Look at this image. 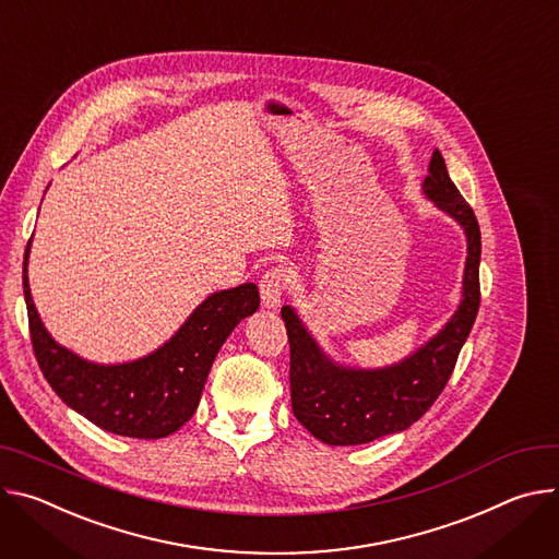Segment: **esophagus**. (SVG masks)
Wrapping results in <instances>:
<instances>
[{
    "label": "esophagus",
    "instance_id": "34e87169",
    "mask_svg": "<svg viewBox=\"0 0 559 559\" xmlns=\"http://www.w3.org/2000/svg\"><path fill=\"white\" fill-rule=\"evenodd\" d=\"M290 284V271L284 266H275L269 269L260 282V293H262V301L266 308H275L282 301V295L286 293Z\"/></svg>",
    "mask_w": 559,
    "mask_h": 559
}]
</instances>
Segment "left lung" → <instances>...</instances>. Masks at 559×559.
Segmentation results:
<instances>
[{
  "mask_svg": "<svg viewBox=\"0 0 559 559\" xmlns=\"http://www.w3.org/2000/svg\"><path fill=\"white\" fill-rule=\"evenodd\" d=\"M421 191L466 233L468 255L462 301L444 329L400 364L361 370L331 361L290 306L282 318L290 344V404L297 421L331 447H353L393 436L417 421L444 391L479 308V224L451 181L436 148Z\"/></svg>",
  "mask_w": 559,
  "mask_h": 559,
  "instance_id": "8db88e82",
  "label": "left lung"
}]
</instances>
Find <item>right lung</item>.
Wrapping results in <instances>:
<instances>
[{"label": "right lung", "mask_w": 559, "mask_h": 559, "mask_svg": "<svg viewBox=\"0 0 559 559\" xmlns=\"http://www.w3.org/2000/svg\"><path fill=\"white\" fill-rule=\"evenodd\" d=\"M24 299L33 353L50 389L95 426L123 438L159 440L189 421L200 404L213 359L233 329L260 308L253 282L213 293L155 353L129 364H93L59 346L44 329L28 286Z\"/></svg>", "instance_id": "1"}]
</instances>
